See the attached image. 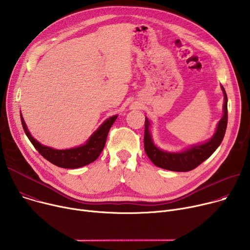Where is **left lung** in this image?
<instances>
[{
  "label": "left lung",
  "instance_id": "8db88e82",
  "mask_svg": "<svg viewBox=\"0 0 250 250\" xmlns=\"http://www.w3.org/2000/svg\"><path fill=\"white\" fill-rule=\"evenodd\" d=\"M221 88L224 94L223 117L219 121L216 131L211 140L201 146H196L186 151L177 153L167 152L157 148L152 143L148 130L149 122L146 118L144 137L145 151L154 166L171 171H189L208 160L215 151L224 138L226 126H228V96H226L225 89L222 85Z\"/></svg>",
  "mask_w": 250,
  "mask_h": 250
}]
</instances>
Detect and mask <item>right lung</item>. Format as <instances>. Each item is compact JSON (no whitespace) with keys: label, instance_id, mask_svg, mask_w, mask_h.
<instances>
[{"label":"right lung","instance_id":"add662e5","mask_svg":"<svg viewBox=\"0 0 250 250\" xmlns=\"http://www.w3.org/2000/svg\"><path fill=\"white\" fill-rule=\"evenodd\" d=\"M117 116L106 120L99 129L89 138L87 143L82 146L70 149H54L49 146H42L30 134L27 125L21 115V121L27 137L36 147V149L53 165L62 168H78L95 162L103 151L107 133L112 124L116 122Z\"/></svg>","mask_w":250,"mask_h":250}]
</instances>
